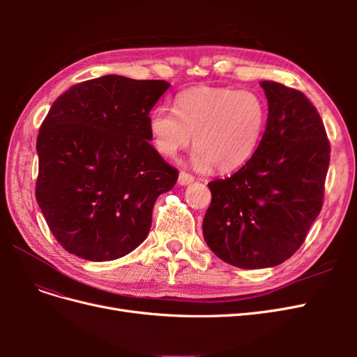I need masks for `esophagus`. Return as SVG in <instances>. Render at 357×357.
Masks as SVG:
<instances>
[{
	"instance_id": "1",
	"label": "esophagus",
	"mask_w": 357,
	"mask_h": 357,
	"mask_svg": "<svg viewBox=\"0 0 357 357\" xmlns=\"http://www.w3.org/2000/svg\"><path fill=\"white\" fill-rule=\"evenodd\" d=\"M193 180H195V178H193V176H190L189 172L180 171V174H178V185L186 186V185H190V183H192Z\"/></svg>"
}]
</instances>
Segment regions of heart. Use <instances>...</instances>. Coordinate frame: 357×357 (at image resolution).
<instances>
[{
	"mask_svg": "<svg viewBox=\"0 0 357 357\" xmlns=\"http://www.w3.org/2000/svg\"><path fill=\"white\" fill-rule=\"evenodd\" d=\"M266 121L268 104L255 91L195 86L177 95L176 109L156 107L149 132L160 155L176 158L193 139V167L231 172L253 158Z\"/></svg>",
	"mask_w": 357,
	"mask_h": 357,
	"instance_id": "1",
	"label": "heart"
}]
</instances>
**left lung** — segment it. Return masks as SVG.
I'll list each match as a JSON object with an SVG mask.
<instances>
[{"mask_svg": "<svg viewBox=\"0 0 357 357\" xmlns=\"http://www.w3.org/2000/svg\"><path fill=\"white\" fill-rule=\"evenodd\" d=\"M268 121L253 158L208 183L204 240L226 264L244 269L283 264L319 215L331 144L316 107L301 91L261 82Z\"/></svg>", "mask_w": 357, "mask_h": 357, "instance_id": "1", "label": "left lung"}]
</instances>
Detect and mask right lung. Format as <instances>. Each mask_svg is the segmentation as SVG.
Segmentation results:
<instances>
[{
	"label": "right lung",
	"mask_w": 357,
	"mask_h": 357,
	"mask_svg": "<svg viewBox=\"0 0 357 357\" xmlns=\"http://www.w3.org/2000/svg\"><path fill=\"white\" fill-rule=\"evenodd\" d=\"M168 88L109 74L52 104L37 137L36 198L68 253L114 261L146 240L158 197L178 177L149 143V113Z\"/></svg>",
	"instance_id": "right-lung-1"
}]
</instances>
